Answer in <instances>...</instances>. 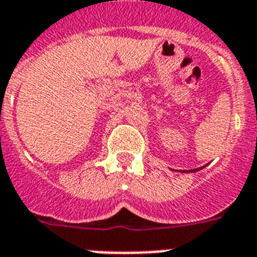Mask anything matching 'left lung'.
<instances>
[{
  "label": "left lung",
  "mask_w": 257,
  "mask_h": 257,
  "mask_svg": "<svg viewBox=\"0 0 257 257\" xmlns=\"http://www.w3.org/2000/svg\"><path fill=\"white\" fill-rule=\"evenodd\" d=\"M204 167H200V168H195V169H189V171H181V172H185V173H187V172H196V171H200V169H203Z\"/></svg>",
  "instance_id": "8db88e82"
}]
</instances>
